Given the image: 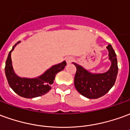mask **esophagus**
<instances>
[{
    "label": "esophagus",
    "instance_id": "1",
    "mask_svg": "<svg viewBox=\"0 0 130 130\" xmlns=\"http://www.w3.org/2000/svg\"><path fill=\"white\" fill-rule=\"evenodd\" d=\"M74 60V58H72V57H68V58H66V62H67V63H70V62H72V61Z\"/></svg>",
    "mask_w": 130,
    "mask_h": 130
}]
</instances>
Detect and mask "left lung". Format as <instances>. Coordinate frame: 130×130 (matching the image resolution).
<instances>
[{
  "mask_svg": "<svg viewBox=\"0 0 130 130\" xmlns=\"http://www.w3.org/2000/svg\"><path fill=\"white\" fill-rule=\"evenodd\" d=\"M106 48L109 53V60L111 61V66L106 72L93 74L73 62L77 68L74 79V87L79 93L88 99H94L103 96L109 91L116 82L118 72L116 54L110 44Z\"/></svg>",
  "mask_w": 130,
  "mask_h": 130,
  "instance_id": "1",
  "label": "left lung"
}]
</instances>
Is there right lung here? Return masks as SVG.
Returning a JSON list of instances; mask_svg holds the SVG:
<instances>
[{
  "mask_svg": "<svg viewBox=\"0 0 130 130\" xmlns=\"http://www.w3.org/2000/svg\"><path fill=\"white\" fill-rule=\"evenodd\" d=\"M19 43L20 41L18 43ZM16 45L17 43L10 51L5 62V75L10 87L19 96L27 99L41 96L48 93L51 89V85L53 83L56 74L65 68L66 62L63 61L53 65L38 77L33 79L20 77L14 73L12 65L11 53Z\"/></svg>",
  "mask_w": 130,
  "mask_h": 130,
  "instance_id": "obj_1",
  "label": "right lung"
}]
</instances>
